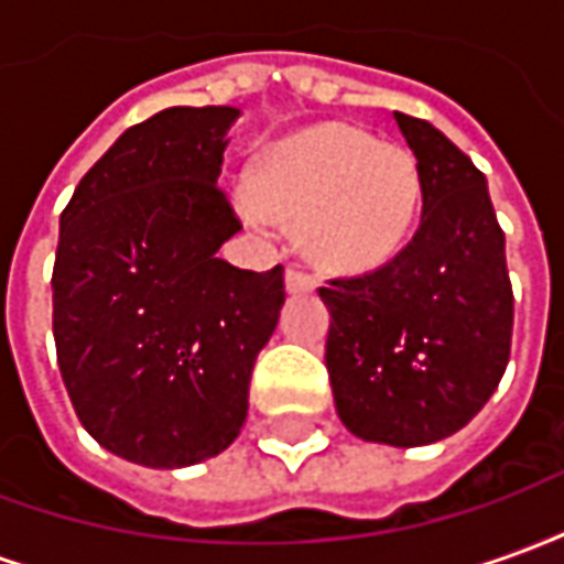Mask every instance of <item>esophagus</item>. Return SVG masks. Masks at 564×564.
<instances>
[{
  "label": "esophagus",
  "instance_id": "obj_1",
  "mask_svg": "<svg viewBox=\"0 0 564 564\" xmlns=\"http://www.w3.org/2000/svg\"><path fill=\"white\" fill-rule=\"evenodd\" d=\"M314 286H317L314 274H307L302 265H290V269H286V290H290V293H311Z\"/></svg>",
  "mask_w": 564,
  "mask_h": 564
}]
</instances>
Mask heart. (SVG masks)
I'll use <instances>...</instances> for the list:
<instances>
[{"mask_svg":"<svg viewBox=\"0 0 564 564\" xmlns=\"http://www.w3.org/2000/svg\"><path fill=\"white\" fill-rule=\"evenodd\" d=\"M420 165L395 141L350 123H319L271 150L259 186H235L247 220L299 223L307 257L335 271L390 262L414 232Z\"/></svg>","mask_w":564,"mask_h":564,"instance_id":"b5f03b06","label":"heart"}]
</instances>
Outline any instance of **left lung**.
<instances>
[{
	"mask_svg": "<svg viewBox=\"0 0 564 564\" xmlns=\"http://www.w3.org/2000/svg\"><path fill=\"white\" fill-rule=\"evenodd\" d=\"M414 150L423 217L402 253L319 286L341 423L362 441L423 447L489 402L510 359L513 290L484 172L420 117L395 111Z\"/></svg>",
	"mask_w": 564,
	"mask_h": 564,
	"instance_id": "1",
	"label": "left lung"
}]
</instances>
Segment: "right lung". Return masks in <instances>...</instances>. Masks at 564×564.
Returning <instances> with one entry per match:
<instances>
[{"instance_id":"obj_1","label":"right lung","mask_w":564,"mask_h":564,"mask_svg":"<svg viewBox=\"0 0 564 564\" xmlns=\"http://www.w3.org/2000/svg\"><path fill=\"white\" fill-rule=\"evenodd\" d=\"M229 105L165 108L129 127L59 217L54 341L75 414L148 468L217 456L247 420L259 350L281 317L283 265L217 257L241 220L217 186Z\"/></svg>"}]
</instances>
